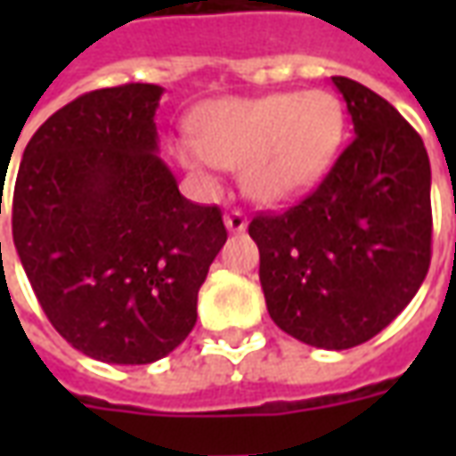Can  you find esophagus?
<instances>
[{"instance_id":"esophagus-1","label":"esophagus","mask_w":456,"mask_h":456,"mask_svg":"<svg viewBox=\"0 0 456 456\" xmlns=\"http://www.w3.org/2000/svg\"><path fill=\"white\" fill-rule=\"evenodd\" d=\"M247 217H244V212H239V209H229L227 215H224V227L232 232V234H239V232H244L247 229Z\"/></svg>"}]
</instances>
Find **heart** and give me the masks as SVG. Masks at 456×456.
I'll use <instances>...</instances> for the list:
<instances>
[{
	"mask_svg": "<svg viewBox=\"0 0 456 456\" xmlns=\"http://www.w3.org/2000/svg\"><path fill=\"white\" fill-rule=\"evenodd\" d=\"M195 134L170 153L208 188L219 168L241 170V188L268 208L305 198L332 166L344 136V107L327 90L224 97L200 107Z\"/></svg>",
	"mask_w": 456,
	"mask_h": 456,
	"instance_id": "heart-1",
	"label": "heart"
}]
</instances>
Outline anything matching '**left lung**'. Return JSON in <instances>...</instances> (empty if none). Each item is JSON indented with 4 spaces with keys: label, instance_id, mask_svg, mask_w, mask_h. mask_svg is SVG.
<instances>
[{
    "label": "left lung",
    "instance_id": "obj_1",
    "mask_svg": "<svg viewBox=\"0 0 456 456\" xmlns=\"http://www.w3.org/2000/svg\"><path fill=\"white\" fill-rule=\"evenodd\" d=\"M332 83L354 139L320 188L248 234L271 320L317 349H352L401 315L430 268V159L398 110L356 80Z\"/></svg>",
    "mask_w": 456,
    "mask_h": 456
}]
</instances>
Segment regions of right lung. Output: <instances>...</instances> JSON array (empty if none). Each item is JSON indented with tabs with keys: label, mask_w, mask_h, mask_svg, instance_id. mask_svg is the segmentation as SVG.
Returning <instances> with one entry per match:
<instances>
[{
	"label": "right lung",
	"mask_w": 456,
	"mask_h": 456,
	"mask_svg": "<svg viewBox=\"0 0 456 456\" xmlns=\"http://www.w3.org/2000/svg\"><path fill=\"white\" fill-rule=\"evenodd\" d=\"M160 94L131 83L77 97L31 136L16 175L12 232L28 283L65 342L97 362L173 352L227 241L222 212L183 198L159 156Z\"/></svg>",
	"instance_id": "add662e5"
}]
</instances>
